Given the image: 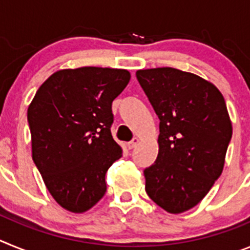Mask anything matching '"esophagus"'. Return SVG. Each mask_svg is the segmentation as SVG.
<instances>
[{"mask_svg": "<svg viewBox=\"0 0 250 250\" xmlns=\"http://www.w3.org/2000/svg\"><path fill=\"white\" fill-rule=\"evenodd\" d=\"M139 143H140V139H139V138H134L131 141H130L129 144H127V147H129V149H134V147L138 146Z\"/></svg>", "mask_w": 250, "mask_h": 250, "instance_id": "34e87169", "label": "esophagus"}]
</instances>
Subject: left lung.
<instances>
[{
    "label": "left lung",
    "instance_id": "obj_1",
    "mask_svg": "<svg viewBox=\"0 0 250 250\" xmlns=\"http://www.w3.org/2000/svg\"><path fill=\"white\" fill-rule=\"evenodd\" d=\"M136 77L160 120L145 190L167 213H184L202 202L224 167L233 134L225 100L210 81L178 68L138 70Z\"/></svg>",
    "mask_w": 250,
    "mask_h": 250
}]
</instances>
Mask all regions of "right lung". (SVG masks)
Masks as SVG:
<instances>
[{
  "label": "right lung",
  "mask_w": 250,
  "mask_h": 250,
  "mask_svg": "<svg viewBox=\"0 0 250 250\" xmlns=\"http://www.w3.org/2000/svg\"><path fill=\"white\" fill-rule=\"evenodd\" d=\"M124 68H63L40 86L27 110L32 159L57 204L91 209L123 149L111 135V104L130 81Z\"/></svg>",
  "instance_id": "1"
}]
</instances>
